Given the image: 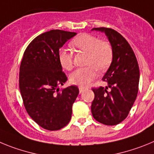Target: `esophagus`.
Wrapping results in <instances>:
<instances>
[{"mask_svg": "<svg viewBox=\"0 0 154 154\" xmlns=\"http://www.w3.org/2000/svg\"><path fill=\"white\" fill-rule=\"evenodd\" d=\"M79 91H80V94H81V93H82L83 91H84V87H79Z\"/></svg>", "mask_w": 154, "mask_h": 154, "instance_id": "obj_1", "label": "esophagus"}]
</instances>
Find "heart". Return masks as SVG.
Returning <instances> with one entry per match:
<instances>
[{"label": "heart", "instance_id": "1", "mask_svg": "<svg viewBox=\"0 0 154 154\" xmlns=\"http://www.w3.org/2000/svg\"><path fill=\"white\" fill-rule=\"evenodd\" d=\"M71 45L87 53L85 67L77 69L70 75L71 84L84 87L96 77L97 69L100 71L108 68L113 57V48L108 41H101L93 34L84 33L71 41ZM58 60L63 69L70 70L74 67L73 56L62 48L58 52Z\"/></svg>", "mask_w": 154, "mask_h": 154}]
</instances>
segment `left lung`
Here are the masks:
<instances>
[{"label": "left lung", "mask_w": 154, "mask_h": 154, "mask_svg": "<svg viewBox=\"0 0 154 154\" xmlns=\"http://www.w3.org/2000/svg\"><path fill=\"white\" fill-rule=\"evenodd\" d=\"M93 30L104 32L113 48L111 64L102 80L106 88H92L94 99L91 112L97 121L105 125H117L127 117L138 93L140 70L135 54L120 33L107 27ZM110 91H108V88Z\"/></svg>", "instance_id": "1"}]
</instances>
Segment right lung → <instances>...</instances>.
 <instances>
[{
    "instance_id": "add662e5",
    "label": "right lung",
    "mask_w": 154,
    "mask_h": 154,
    "mask_svg": "<svg viewBox=\"0 0 154 154\" xmlns=\"http://www.w3.org/2000/svg\"><path fill=\"white\" fill-rule=\"evenodd\" d=\"M76 33L51 30L35 37L23 53L19 87L27 113L39 126L57 131L70 122L77 86L59 89L67 80L58 60L60 48Z\"/></svg>"
}]
</instances>
